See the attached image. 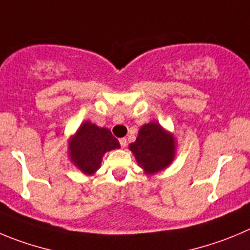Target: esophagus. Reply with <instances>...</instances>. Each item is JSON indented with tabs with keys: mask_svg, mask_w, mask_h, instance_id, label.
Returning a JSON list of instances; mask_svg holds the SVG:
<instances>
[{
	"mask_svg": "<svg viewBox=\"0 0 250 250\" xmlns=\"http://www.w3.org/2000/svg\"><path fill=\"white\" fill-rule=\"evenodd\" d=\"M120 144L122 148H125V146H127V139L125 138H121L120 139Z\"/></svg>",
	"mask_w": 250,
	"mask_h": 250,
	"instance_id": "34e87169",
	"label": "esophagus"
}]
</instances>
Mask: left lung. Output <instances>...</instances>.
<instances>
[{"label":"left lung","instance_id":"1","mask_svg":"<svg viewBox=\"0 0 250 250\" xmlns=\"http://www.w3.org/2000/svg\"><path fill=\"white\" fill-rule=\"evenodd\" d=\"M132 153L146 174H154L167 167L175 154L174 138L158 123H149L139 130L138 138L129 146Z\"/></svg>","mask_w":250,"mask_h":250}]
</instances>
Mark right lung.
<instances>
[{
	"mask_svg": "<svg viewBox=\"0 0 250 250\" xmlns=\"http://www.w3.org/2000/svg\"><path fill=\"white\" fill-rule=\"evenodd\" d=\"M120 148V142L111 130L85 122L70 142V158L85 174H92L101 164L106 151Z\"/></svg>",
	"mask_w": 250,
	"mask_h": 250,
	"instance_id": "right-lung-1",
	"label": "right lung"
}]
</instances>
